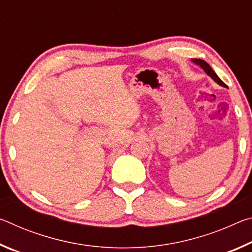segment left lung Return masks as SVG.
Listing matches in <instances>:
<instances>
[{
    "label": "left lung",
    "mask_w": 252,
    "mask_h": 252,
    "mask_svg": "<svg viewBox=\"0 0 252 252\" xmlns=\"http://www.w3.org/2000/svg\"><path fill=\"white\" fill-rule=\"evenodd\" d=\"M192 61H193V63H195V64H198V65L201 66L202 69L204 70V72H206V73H207L209 76H211V78L213 79V81H216L217 83L220 84V85H222V87H224V88L227 87V85H225V84L222 82V81L220 80L219 76L216 74V72L211 69V66L209 65L206 61H203V60H201V59H192Z\"/></svg>",
    "instance_id": "left-lung-1"
}]
</instances>
